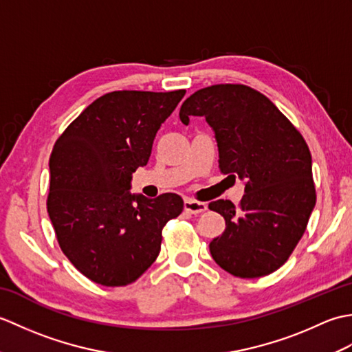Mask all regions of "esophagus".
I'll return each mask as SVG.
<instances>
[{"mask_svg":"<svg viewBox=\"0 0 352 352\" xmlns=\"http://www.w3.org/2000/svg\"><path fill=\"white\" fill-rule=\"evenodd\" d=\"M207 210V204L201 203V201H195L192 198L184 199V212H188L190 214H199Z\"/></svg>","mask_w":352,"mask_h":352,"instance_id":"34e87169","label":"esophagus"}]
</instances>
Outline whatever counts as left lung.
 <instances>
[{
	"mask_svg": "<svg viewBox=\"0 0 352 352\" xmlns=\"http://www.w3.org/2000/svg\"><path fill=\"white\" fill-rule=\"evenodd\" d=\"M204 116L218 140L222 174L245 180L239 206L218 199L208 208L226 219L210 242L213 260L239 278H258L286 263L316 204L311 154L302 134L256 89L213 85L183 102L182 122Z\"/></svg>",
	"mask_w": 352,
	"mask_h": 352,
	"instance_id": "obj_1",
	"label": "left lung"
}]
</instances>
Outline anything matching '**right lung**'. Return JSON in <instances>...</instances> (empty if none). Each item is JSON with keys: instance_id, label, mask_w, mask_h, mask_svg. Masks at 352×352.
Segmentation results:
<instances>
[{"instance_id": "right-lung-1", "label": "right lung", "mask_w": 352, "mask_h": 352, "mask_svg": "<svg viewBox=\"0 0 352 352\" xmlns=\"http://www.w3.org/2000/svg\"><path fill=\"white\" fill-rule=\"evenodd\" d=\"M186 91H115L74 119L50 157L47 210L60 250L78 271L107 287L136 281L160 252L162 230L183 199L131 195L160 125Z\"/></svg>"}]
</instances>
